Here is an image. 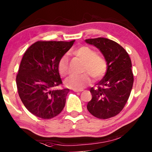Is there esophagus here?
Here are the masks:
<instances>
[{
	"mask_svg": "<svg viewBox=\"0 0 152 152\" xmlns=\"http://www.w3.org/2000/svg\"><path fill=\"white\" fill-rule=\"evenodd\" d=\"M73 91H75V92H80V91H83V89H73Z\"/></svg>",
	"mask_w": 152,
	"mask_h": 152,
	"instance_id": "obj_1",
	"label": "esophagus"
}]
</instances>
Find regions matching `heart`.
Masks as SVG:
<instances>
[{
	"instance_id": "b5f03b06",
	"label": "heart",
	"mask_w": 152,
	"mask_h": 152,
	"mask_svg": "<svg viewBox=\"0 0 152 152\" xmlns=\"http://www.w3.org/2000/svg\"><path fill=\"white\" fill-rule=\"evenodd\" d=\"M73 54L84 62L82 72L85 73L80 76L72 75L65 80V86L69 88L82 89L92 82L91 75L95 80H99L105 74L107 63L102 56L96 54V52L90 47L82 46L73 52ZM58 69L62 76L69 74L68 58L64 56L58 64Z\"/></svg>"
}]
</instances>
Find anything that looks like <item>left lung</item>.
I'll return each mask as SVG.
<instances>
[{
    "label": "left lung",
    "mask_w": 152,
    "mask_h": 152,
    "mask_svg": "<svg viewBox=\"0 0 152 152\" xmlns=\"http://www.w3.org/2000/svg\"><path fill=\"white\" fill-rule=\"evenodd\" d=\"M85 42L98 48L107 63L97 88L90 89L92 98L87 110L98 118H110L121 112L129 97L134 83L131 59L123 47L108 38H91Z\"/></svg>",
    "instance_id": "1"
}]
</instances>
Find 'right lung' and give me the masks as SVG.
Returning <instances> with one entry per match:
<instances>
[{"label":"right lung","mask_w":152,"mask_h":152,"mask_svg":"<svg viewBox=\"0 0 152 152\" xmlns=\"http://www.w3.org/2000/svg\"><path fill=\"white\" fill-rule=\"evenodd\" d=\"M74 42L38 41L23 55L16 76L17 89L25 107L34 116L50 119L63 110L69 89L52 88L62 84L58 64Z\"/></svg>","instance_id":"obj_1"}]
</instances>
